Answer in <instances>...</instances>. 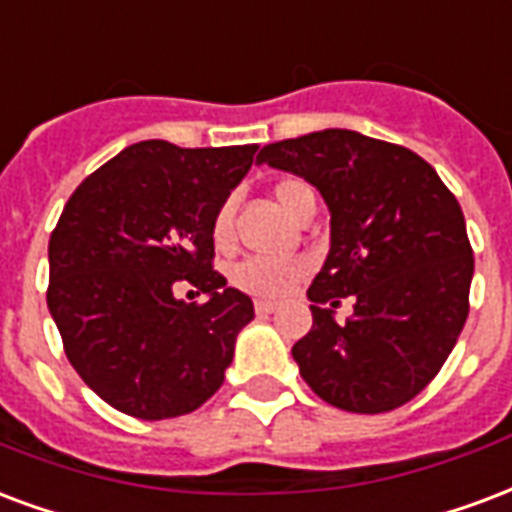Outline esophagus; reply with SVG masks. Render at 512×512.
I'll use <instances>...</instances> for the list:
<instances>
[{
	"mask_svg": "<svg viewBox=\"0 0 512 512\" xmlns=\"http://www.w3.org/2000/svg\"><path fill=\"white\" fill-rule=\"evenodd\" d=\"M256 313L259 315H270V313H275V310H278V305H275V302H256Z\"/></svg>",
	"mask_w": 512,
	"mask_h": 512,
	"instance_id": "34e87169",
	"label": "esophagus"
}]
</instances>
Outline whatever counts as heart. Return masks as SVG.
I'll use <instances>...</instances> for the list:
<instances>
[{"label":"heart","instance_id":"obj_1","mask_svg":"<svg viewBox=\"0 0 512 512\" xmlns=\"http://www.w3.org/2000/svg\"><path fill=\"white\" fill-rule=\"evenodd\" d=\"M272 197L288 215L297 218L305 202L315 199L313 188L299 178H283L272 186ZM210 237L218 251H226L234 242V205L226 199L218 205L210 224ZM310 264L305 259H264V256H251L242 259L232 270V283L245 294L261 299L286 297L299 280L305 278Z\"/></svg>","mask_w":512,"mask_h":512}]
</instances>
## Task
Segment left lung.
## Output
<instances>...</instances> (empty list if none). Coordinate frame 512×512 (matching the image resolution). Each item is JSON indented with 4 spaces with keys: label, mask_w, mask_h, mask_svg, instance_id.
<instances>
[{
    "label": "left lung",
    "mask_w": 512,
    "mask_h": 512,
    "mask_svg": "<svg viewBox=\"0 0 512 512\" xmlns=\"http://www.w3.org/2000/svg\"><path fill=\"white\" fill-rule=\"evenodd\" d=\"M256 161L305 178L332 213L329 253L307 288L313 329L291 348L305 383L348 413L410 402L470 313L475 259L456 197L418 153L351 129L272 142ZM340 296L357 299L345 325L331 310Z\"/></svg>",
    "instance_id": "left-lung-1"
}]
</instances>
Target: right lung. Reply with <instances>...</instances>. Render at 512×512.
I'll list each match as a JSON object with an SVG mask.
<instances>
[{
    "label": "right lung",
    "instance_id": "obj_1",
    "mask_svg": "<svg viewBox=\"0 0 512 512\" xmlns=\"http://www.w3.org/2000/svg\"><path fill=\"white\" fill-rule=\"evenodd\" d=\"M256 151L134 142L75 188L53 229L48 310L67 359L126 416H186L224 383L253 302L213 270L210 224ZM183 279L205 306L174 297Z\"/></svg>",
    "mask_w": 512,
    "mask_h": 512
}]
</instances>
